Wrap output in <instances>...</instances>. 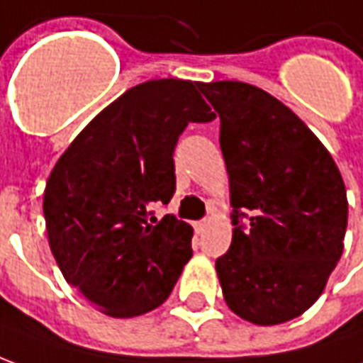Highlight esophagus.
<instances>
[{
  "instance_id": "1",
  "label": "esophagus",
  "mask_w": 363,
  "mask_h": 363,
  "mask_svg": "<svg viewBox=\"0 0 363 363\" xmlns=\"http://www.w3.org/2000/svg\"><path fill=\"white\" fill-rule=\"evenodd\" d=\"M206 228H208V221H206V220L196 221V223H194V231H196L198 235H200V233H204Z\"/></svg>"
}]
</instances>
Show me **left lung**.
<instances>
[{"instance_id": "8db88e82", "label": "left lung", "mask_w": 363, "mask_h": 363, "mask_svg": "<svg viewBox=\"0 0 363 363\" xmlns=\"http://www.w3.org/2000/svg\"><path fill=\"white\" fill-rule=\"evenodd\" d=\"M220 114L233 239L216 260L225 303L272 327L299 317L340 260L348 223L342 174L327 147L276 96L241 82L200 83ZM250 216L245 228L239 217Z\"/></svg>"}]
</instances>
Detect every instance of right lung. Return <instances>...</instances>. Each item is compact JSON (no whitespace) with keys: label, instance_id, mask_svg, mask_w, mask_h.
<instances>
[{"label":"right lung","instance_id":"obj_1","mask_svg":"<svg viewBox=\"0 0 363 363\" xmlns=\"http://www.w3.org/2000/svg\"><path fill=\"white\" fill-rule=\"evenodd\" d=\"M200 83L151 79L96 114L69 143L44 189V220L54 259L69 286L96 311L138 317L171 296L192 257V228L153 202L174 192L173 151L189 122L216 114Z\"/></svg>","mask_w":363,"mask_h":363}]
</instances>
